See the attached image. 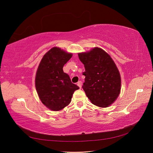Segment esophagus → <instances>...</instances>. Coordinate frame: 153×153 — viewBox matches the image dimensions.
I'll list each match as a JSON object with an SVG mask.
<instances>
[{
  "label": "esophagus",
  "mask_w": 153,
  "mask_h": 153,
  "mask_svg": "<svg viewBox=\"0 0 153 153\" xmlns=\"http://www.w3.org/2000/svg\"><path fill=\"white\" fill-rule=\"evenodd\" d=\"M77 85L79 87L80 89H81V87H82V82H81V81H79L78 82V83H77Z\"/></svg>",
  "instance_id": "obj_1"
}]
</instances>
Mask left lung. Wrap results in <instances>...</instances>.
<instances>
[{"label": "left lung", "mask_w": 153, "mask_h": 153, "mask_svg": "<svg viewBox=\"0 0 153 153\" xmlns=\"http://www.w3.org/2000/svg\"><path fill=\"white\" fill-rule=\"evenodd\" d=\"M84 64L85 82L82 86L91 103L107 107L117 98L121 80L118 69L110 55L100 48L78 54Z\"/></svg>", "instance_id": "8db88e82"}]
</instances>
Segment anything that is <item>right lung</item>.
Returning <instances> with one entry per match:
<instances>
[{"instance_id": "right-lung-1", "label": "right lung", "mask_w": 153, "mask_h": 153, "mask_svg": "<svg viewBox=\"0 0 153 153\" xmlns=\"http://www.w3.org/2000/svg\"><path fill=\"white\" fill-rule=\"evenodd\" d=\"M71 57L72 53L53 47L44 55L39 63L36 89L41 102L51 110L59 111L68 106L74 92L79 89L63 71V66Z\"/></svg>"}]
</instances>
